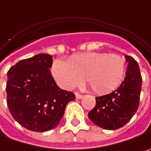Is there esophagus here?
I'll return each mask as SVG.
<instances>
[{
    "label": "esophagus",
    "instance_id": "34e87169",
    "mask_svg": "<svg viewBox=\"0 0 151 151\" xmlns=\"http://www.w3.org/2000/svg\"><path fill=\"white\" fill-rule=\"evenodd\" d=\"M75 95L76 99H78V100H80V99H82L83 98V95H81V94L78 93V92H75Z\"/></svg>",
    "mask_w": 151,
    "mask_h": 151
}]
</instances>
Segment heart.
I'll list each match as a JSON object with an SVG mask.
<instances>
[{"label": "heart", "mask_w": 151, "mask_h": 151, "mask_svg": "<svg viewBox=\"0 0 151 151\" xmlns=\"http://www.w3.org/2000/svg\"><path fill=\"white\" fill-rule=\"evenodd\" d=\"M126 60L119 55L90 52L76 54L68 62L56 60L52 74L65 88H73L83 81L98 95H106L120 86L126 73Z\"/></svg>", "instance_id": "b5f03b06"}]
</instances>
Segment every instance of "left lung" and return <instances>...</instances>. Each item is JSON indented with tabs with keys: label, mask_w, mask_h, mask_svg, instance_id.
Here are the masks:
<instances>
[{
	"label": "left lung",
	"mask_w": 151,
	"mask_h": 151,
	"mask_svg": "<svg viewBox=\"0 0 151 151\" xmlns=\"http://www.w3.org/2000/svg\"><path fill=\"white\" fill-rule=\"evenodd\" d=\"M128 68L121 85L108 95L95 98V106L88 112V118L100 128L115 130L131 120L139 106L142 77L138 63L126 56Z\"/></svg>",
	"instance_id": "obj_1"
}]
</instances>
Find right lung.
<instances>
[{
  "instance_id": "1",
  "label": "right lung",
  "mask_w": 151,
  "mask_h": 151,
  "mask_svg": "<svg viewBox=\"0 0 151 151\" xmlns=\"http://www.w3.org/2000/svg\"><path fill=\"white\" fill-rule=\"evenodd\" d=\"M52 56L38 54L23 59L7 72L6 103L12 117L34 132L56 128L66 106L75 99L73 92L56 85L50 69Z\"/></svg>"
}]
</instances>
